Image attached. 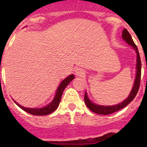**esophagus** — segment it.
I'll return each instance as SVG.
<instances>
[{
	"mask_svg": "<svg viewBox=\"0 0 147 147\" xmlns=\"http://www.w3.org/2000/svg\"><path fill=\"white\" fill-rule=\"evenodd\" d=\"M75 74H76L77 76H82L83 74H84V72L82 71V69H77L75 70Z\"/></svg>",
	"mask_w": 147,
	"mask_h": 147,
	"instance_id": "obj_1",
	"label": "esophagus"
}]
</instances>
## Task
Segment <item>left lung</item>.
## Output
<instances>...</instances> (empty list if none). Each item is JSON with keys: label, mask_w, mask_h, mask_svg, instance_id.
Masks as SVG:
<instances>
[{"label": "left lung", "mask_w": 147, "mask_h": 147, "mask_svg": "<svg viewBox=\"0 0 147 147\" xmlns=\"http://www.w3.org/2000/svg\"><path fill=\"white\" fill-rule=\"evenodd\" d=\"M122 38L129 45L132 46L134 50H136V52H137V75H136V79L134 86H133V88L129 97L124 101L121 102L119 105H114V106H101V105H95V104H94L89 100L88 97H87V93H85L84 97V103L87 105V107L92 112H94V113L99 114V115H107L114 113V112H117V111H119L120 109H122V108L125 107L128 104H129L130 102L132 101L134 99V97H136V95H137L138 91H139L141 82V74H142V63H141L140 55H139L137 45H135L132 38H131V35H130L129 32H128V30L126 28L123 30Z\"/></svg>", "instance_id": "1"}]
</instances>
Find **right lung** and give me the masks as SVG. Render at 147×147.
Segmentation results:
<instances>
[{
  "label": "right lung",
  "mask_w": 147,
  "mask_h": 147,
  "mask_svg": "<svg viewBox=\"0 0 147 147\" xmlns=\"http://www.w3.org/2000/svg\"><path fill=\"white\" fill-rule=\"evenodd\" d=\"M75 78V76L73 75H70L67 77V78H65V80H63L62 81V82L60 83V84L59 85L58 88L57 90V92H56L55 97L53 99V100L50 104H49L48 105L45 107L42 108H39V109H36V108H26L24 107H22L21 105H18L16 102H15V103L19 107L21 108L22 109H23L24 111H26L28 113L31 114L32 115H39V116H42V115H47L51 114L52 112H54L56 109L58 107L59 104H60V100H61L62 94H63V91L65 89V87L67 86V84H69L72 80Z\"/></svg>",
  "instance_id": "right-lung-1"
}]
</instances>
